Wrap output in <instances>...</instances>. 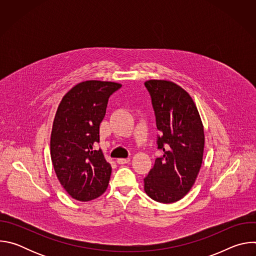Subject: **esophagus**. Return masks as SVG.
Wrapping results in <instances>:
<instances>
[{
	"label": "esophagus",
	"instance_id": "obj_1",
	"mask_svg": "<svg viewBox=\"0 0 256 256\" xmlns=\"http://www.w3.org/2000/svg\"><path fill=\"white\" fill-rule=\"evenodd\" d=\"M130 158H126V159H124V158H120V159H118L116 162H118L120 165H124V164L130 163Z\"/></svg>",
	"mask_w": 256,
	"mask_h": 256
}]
</instances>
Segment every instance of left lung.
<instances>
[{"label": "left lung", "instance_id": "8db88e82", "mask_svg": "<svg viewBox=\"0 0 256 256\" xmlns=\"http://www.w3.org/2000/svg\"><path fill=\"white\" fill-rule=\"evenodd\" d=\"M152 99L158 136V149L164 155L155 160L144 177V192L152 200L171 204L184 198L200 172L204 132L198 108L190 95L165 80L144 82Z\"/></svg>", "mask_w": 256, "mask_h": 256}]
</instances>
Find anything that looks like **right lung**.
I'll use <instances>...</instances> for the list:
<instances>
[{
    "label": "right lung",
    "instance_id": "1",
    "mask_svg": "<svg viewBox=\"0 0 256 256\" xmlns=\"http://www.w3.org/2000/svg\"><path fill=\"white\" fill-rule=\"evenodd\" d=\"M120 87L114 82H81L58 107L50 136L52 162L62 186L77 200L97 198L108 186L112 166L101 149L94 148L108 98Z\"/></svg>",
    "mask_w": 256,
    "mask_h": 256
}]
</instances>
